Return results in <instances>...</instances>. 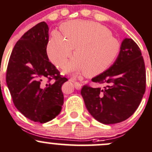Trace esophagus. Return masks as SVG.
<instances>
[{"mask_svg": "<svg viewBox=\"0 0 152 152\" xmlns=\"http://www.w3.org/2000/svg\"><path fill=\"white\" fill-rule=\"evenodd\" d=\"M70 81H71V82H72L73 83H74L75 88L77 90H80V89H81V87H82V84H81L80 83L77 82V81H76L75 79H72H72H70Z\"/></svg>", "mask_w": 152, "mask_h": 152, "instance_id": "34e87169", "label": "esophagus"}]
</instances>
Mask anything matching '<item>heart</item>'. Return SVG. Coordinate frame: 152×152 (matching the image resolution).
Wrapping results in <instances>:
<instances>
[{"label":"heart","instance_id":"b5f03b06","mask_svg":"<svg viewBox=\"0 0 152 152\" xmlns=\"http://www.w3.org/2000/svg\"><path fill=\"white\" fill-rule=\"evenodd\" d=\"M63 36L53 32L47 44L46 53L50 61L58 67L64 66L65 74L96 76L104 72L115 62L121 50V44L111 31L94 21L76 20L62 23Z\"/></svg>","mask_w":152,"mask_h":152}]
</instances>
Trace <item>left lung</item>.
<instances>
[{
  "instance_id": "8db88e82",
  "label": "left lung",
  "mask_w": 152,
  "mask_h": 152,
  "mask_svg": "<svg viewBox=\"0 0 152 152\" xmlns=\"http://www.w3.org/2000/svg\"><path fill=\"white\" fill-rule=\"evenodd\" d=\"M91 80L104 87L84 86L81 95L87 110L96 121L113 124L130 117L146 91L144 61L137 44L125 38L113 64Z\"/></svg>"
}]
</instances>
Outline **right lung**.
<instances>
[{"label":"right lung","mask_w":152,"mask_h":152,"mask_svg":"<svg viewBox=\"0 0 152 152\" xmlns=\"http://www.w3.org/2000/svg\"><path fill=\"white\" fill-rule=\"evenodd\" d=\"M48 31V24L42 22L25 33L14 47L6 71V84L15 107L26 118L39 123L60 113L61 86L68 80L47 56Z\"/></svg>","instance_id":"add662e5"}]
</instances>
